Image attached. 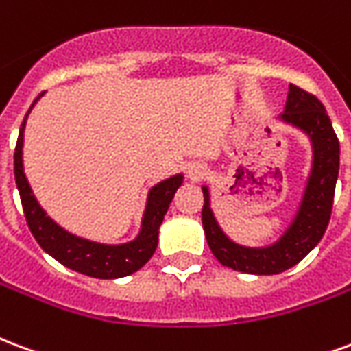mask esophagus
<instances>
[{
    "label": "esophagus",
    "instance_id": "obj_1",
    "mask_svg": "<svg viewBox=\"0 0 351 351\" xmlns=\"http://www.w3.org/2000/svg\"><path fill=\"white\" fill-rule=\"evenodd\" d=\"M205 171L206 169L203 163H191L190 167H188V176H190L191 180H199V178H203Z\"/></svg>",
    "mask_w": 351,
    "mask_h": 351
}]
</instances>
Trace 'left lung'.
<instances>
[{
	"instance_id": "1",
	"label": "left lung",
	"mask_w": 351,
	"mask_h": 351,
	"mask_svg": "<svg viewBox=\"0 0 351 351\" xmlns=\"http://www.w3.org/2000/svg\"><path fill=\"white\" fill-rule=\"evenodd\" d=\"M280 120L308 135L312 143V169L299 210L276 243L263 248L233 243L214 218L210 191L203 186V229L208 248L223 267L246 274H278L291 269L322 241L331 218L335 186L339 178L340 145L324 103L302 88L289 84L286 108Z\"/></svg>"
}]
</instances>
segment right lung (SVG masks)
Listing matches in <instances>:
<instances>
[{
	"mask_svg": "<svg viewBox=\"0 0 351 351\" xmlns=\"http://www.w3.org/2000/svg\"><path fill=\"white\" fill-rule=\"evenodd\" d=\"M43 93H39L37 99ZM37 99L34 101V105ZM34 105L29 107V110L34 108ZM27 114L20 125V135L16 141V148H14V180H16L27 228L35 237V241L49 256L65 265L67 269H73L92 278H122V276H130L133 272H137L152 258V254L158 248L161 221L175 197L176 190L182 186L184 175L171 176L167 180L156 184L152 190L148 191L141 231L131 243L101 244L73 235L64 228H60L50 216H47L39 201L35 199L34 191L24 175L22 146H24V128H26Z\"/></svg>",
	"mask_w": 351,
	"mask_h": 351,
	"instance_id": "obj_1",
	"label": "right lung"
}]
</instances>
